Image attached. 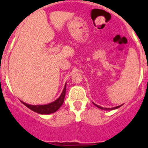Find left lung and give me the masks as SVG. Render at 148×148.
<instances>
[{"mask_svg": "<svg viewBox=\"0 0 148 148\" xmlns=\"http://www.w3.org/2000/svg\"><path fill=\"white\" fill-rule=\"evenodd\" d=\"M94 104H95L96 107H97L98 108H100V109H102V110H114V109H117V108H120L121 105L120 106H117V107H115V108H102V107H101V106H98L97 105V104H95V103H94Z\"/></svg>", "mask_w": 148, "mask_h": 148, "instance_id": "left-lung-1", "label": "left lung"}]
</instances>
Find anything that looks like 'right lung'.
<instances>
[{"mask_svg":"<svg viewBox=\"0 0 148 148\" xmlns=\"http://www.w3.org/2000/svg\"><path fill=\"white\" fill-rule=\"evenodd\" d=\"M65 93H66V85L64 86V88L60 97L52 103L45 104V105H31L28 103H24L23 101L21 102L29 109H31L34 112L40 114H52V113L57 111L60 108V106L62 105L64 101Z\"/></svg>","mask_w":148,"mask_h":148,"instance_id":"add662e5","label":"right lung"}]
</instances>
